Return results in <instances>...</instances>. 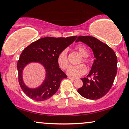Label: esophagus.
I'll list each match as a JSON object with an SVG mask.
<instances>
[{"label": "esophagus", "mask_w": 129, "mask_h": 129, "mask_svg": "<svg viewBox=\"0 0 129 129\" xmlns=\"http://www.w3.org/2000/svg\"><path fill=\"white\" fill-rule=\"evenodd\" d=\"M68 79H70V80H73V81L76 80V79H74V78H73V77H68Z\"/></svg>", "instance_id": "esophagus-1"}]
</instances>
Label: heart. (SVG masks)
Here are the masks:
<instances>
[{
  "label": "heart",
  "mask_w": 129,
  "mask_h": 129,
  "mask_svg": "<svg viewBox=\"0 0 129 129\" xmlns=\"http://www.w3.org/2000/svg\"><path fill=\"white\" fill-rule=\"evenodd\" d=\"M76 49L79 51L81 56L84 57L81 62L85 63L86 65H89V60L86 57L89 56V52L88 49L85 46L83 45H78L76 46ZM57 61L59 65V67L62 70H66L68 66V50L67 49H63L62 50L58 55L57 58ZM87 69L83 64L78 65V66H71L68 68L67 71V74L71 77H80L86 74Z\"/></svg>",
  "instance_id": "1"
}]
</instances>
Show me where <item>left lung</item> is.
Here are the masks:
<instances>
[{
	"label": "left lung",
	"instance_id": "obj_1",
	"mask_svg": "<svg viewBox=\"0 0 129 129\" xmlns=\"http://www.w3.org/2000/svg\"><path fill=\"white\" fill-rule=\"evenodd\" d=\"M89 46L94 60L87 77L82 78L83 86L77 92L86 99L96 100L105 96L111 88L117 72V58L108 45L92 36H79L76 42ZM92 76L93 79H89Z\"/></svg>",
	"mask_w": 129,
	"mask_h": 129
}]
</instances>
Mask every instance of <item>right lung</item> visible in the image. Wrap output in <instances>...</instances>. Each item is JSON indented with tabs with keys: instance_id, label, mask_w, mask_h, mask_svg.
Listing matches in <instances>:
<instances>
[{
	"instance_id": "add662e5",
	"label": "right lung",
	"mask_w": 129,
	"mask_h": 129,
	"mask_svg": "<svg viewBox=\"0 0 129 129\" xmlns=\"http://www.w3.org/2000/svg\"><path fill=\"white\" fill-rule=\"evenodd\" d=\"M76 38L77 36L43 37L24 49L18 61L17 69L19 85L27 96L33 100L43 101L49 99L58 91L61 81L67 76L59 68L57 58L62 50L72 44ZM32 62L40 63L46 71L43 83L36 88L26 86L22 78L24 68Z\"/></svg>"
}]
</instances>
